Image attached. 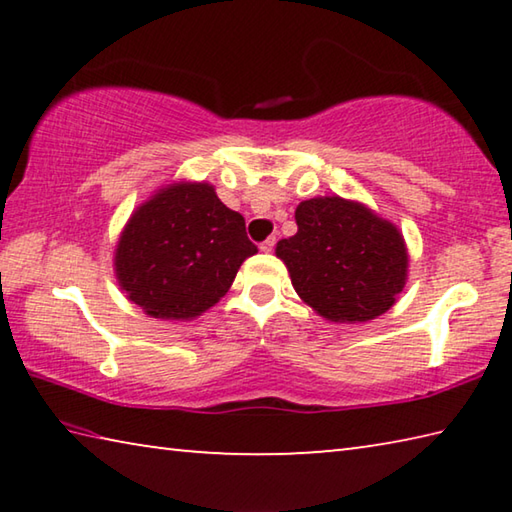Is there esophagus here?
<instances>
[{
    "instance_id": "1",
    "label": "esophagus",
    "mask_w": 512,
    "mask_h": 512,
    "mask_svg": "<svg viewBox=\"0 0 512 512\" xmlns=\"http://www.w3.org/2000/svg\"><path fill=\"white\" fill-rule=\"evenodd\" d=\"M275 241H277L275 237H268V239H264V241H262V244H259V248H262L264 253H271V250L275 248Z\"/></svg>"
}]
</instances>
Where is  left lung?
Here are the masks:
<instances>
[{
    "label": "left lung",
    "mask_w": 512,
    "mask_h": 512,
    "mask_svg": "<svg viewBox=\"0 0 512 512\" xmlns=\"http://www.w3.org/2000/svg\"><path fill=\"white\" fill-rule=\"evenodd\" d=\"M296 223L275 253L309 307L334 323H366L393 307L409 266L393 223L341 196L302 201Z\"/></svg>",
    "instance_id": "8db88e82"
}]
</instances>
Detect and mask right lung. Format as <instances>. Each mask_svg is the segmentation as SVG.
I'll list each match as a JSON object with an SVG mask.
<instances>
[{
    "instance_id": "right-lung-1",
    "label": "right lung",
    "mask_w": 512,
    "mask_h": 512,
    "mask_svg": "<svg viewBox=\"0 0 512 512\" xmlns=\"http://www.w3.org/2000/svg\"><path fill=\"white\" fill-rule=\"evenodd\" d=\"M257 246L246 221L205 183L171 185L137 207L121 232L119 287L153 318L201 316L228 293Z\"/></svg>"
}]
</instances>
